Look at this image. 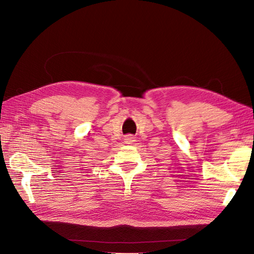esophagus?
<instances>
[{"mask_svg": "<svg viewBox=\"0 0 254 254\" xmlns=\"http://www.w3.org/2000/svg\"><path fill=\"white\" fill-rule=\"evenodd\" d=\"M134 141H135V139H134V136L132 134H127L126 138H124V143L126 144H132Z\"/></svg>", "mask_w": 254, "mask_h": 254, "instance_id": "1", "label": "esophagus"}]
</instances>
